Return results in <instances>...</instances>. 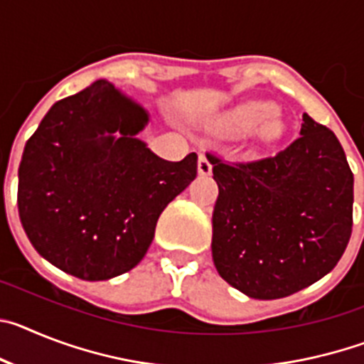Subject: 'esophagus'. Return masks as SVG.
Instances as JSON below:
<instances>
[{
  "instance_id": "34e87169",
  "label": "esophagus",
  "mask_w": 364,
  "mask_h": 364,
  "mask_svg": "<svg viewBox=\"0 0 364 364\" xmlns=\"http://www.w3.org/2000/svg\"><path fill=\"white\" fill-rule=\"evenodd\" d=\"M197 167H198V175H202V176L211 175V162L208 160V156H205V154H198Z\"/></svg>"
}]
</instances>
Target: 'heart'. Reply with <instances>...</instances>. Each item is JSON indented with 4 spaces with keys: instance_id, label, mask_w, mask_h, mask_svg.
<instances>
[{
    "instance_id": "heart-1",
    "label": "heart",
    "mask_w": 364,
    "mask_h": 364,
    "mask_svg": "<svg viewBox=\"0 0 364 364\" xmlns=\"http://www.w3.org/2000/svg\"><path fill=\"white\" fill-rule=\"evenodd\" d=\"M275 107L264 100L244 102L217 118L208 120L205 127L222 138H240L250 134L260 144H273L284 133L281 118L275 114Z\"/></svg>"
}]
</instances>
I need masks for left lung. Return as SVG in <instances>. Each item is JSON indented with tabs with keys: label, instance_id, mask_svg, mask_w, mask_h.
<instances>
[{
	"label": "left lung",
	"instance_id": "obj_1",
	"mask_svg": "<svg viewBox=\"0 0 364 364\" xmlns=\"http://www.w3.org/2000/svg\"><path fill=\"white\" fill-rule=\"evenodd\" d=\"M218 198L213 262L252 299H281L332 272L352 235L353 175L332 131L304 112L301 136L269 159H210Z\"/></svg>",
	"mask_w": 364,
	"mask_h": 364
}]
</instances>
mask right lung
I'll return each mask as SVG.
<instances>
[{
    "label": "right lung",
    "instance_id": "right-lung-1",
    "mask_svg": "<svg viewBox=\"0 0 364 364\" xmlns=\"http://www.w3.org/2000/svg\"><path fill=\"white\" fill-rule=\"evenodd\" d=\"M140 104L107 80L49 109L18 169L19 220L43 259L107 281L144 259L166 205L197 176V154L167 162L136 136Z\"/></svg>",
    "mask_w": 364,
    "mask_h": 364
}]
</instances>
